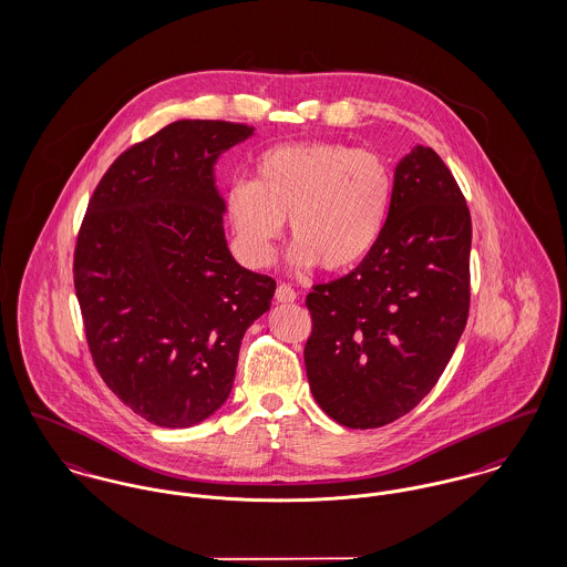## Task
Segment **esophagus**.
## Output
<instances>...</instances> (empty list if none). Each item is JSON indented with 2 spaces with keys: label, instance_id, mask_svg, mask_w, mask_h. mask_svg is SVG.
<instances>
[{
  "label": "esophagus",
  "instance_id": "34e87169",
  "mask_svg": "<svg viewBox=\"0 0 567 567\" xmlns=\"http://www.w3.org/2000/svg\"><path fill=\"white\" fill-rule=\"evenodd\" d=\"M275 298H277V302H295L297 292L290 284H279L277 290H275Z\"/></svg>",
  "mask_w": 567,
  "mask_h": 567
}]
</instances>
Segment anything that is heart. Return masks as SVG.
<instances>
[{
  "mask_svg": "<svg viewBox=\"0 0 567 567\" xmlns=\"http://www.w3.org/2000/svg\"><path fill=\"white\" fill-rule=\"evenodd\" d=\"M392 175L371 150L313 141L267 150L254 181H235L224 198L243 258L269 265L290 219L297 267L346 272L364 262L386 228Z\"/></svg>",
  "mask_w": 567,
  "mask_h": 567,
  "instance_id": "heart-1",
  "label": "heart"
}]
</instances>
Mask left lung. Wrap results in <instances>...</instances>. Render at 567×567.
Masks as SVG:
<instances>
[{"label":"left lung","instance_id":"left-lung-1","mask_svg":"<svg viewBox=\"0 0 567 567\" xmlns=\"http://www.w3.org/2000/svg\"><path fill=\"white\" fill-rule=\"evenodd\" d=\"M470 249L465 196L444 159L417 145L396 164L371 256L305 298L307 380L334 422L384 426L437 384L470 316Z\"/></svg>","mask_w":567,"mask_h":567}]
</instances>
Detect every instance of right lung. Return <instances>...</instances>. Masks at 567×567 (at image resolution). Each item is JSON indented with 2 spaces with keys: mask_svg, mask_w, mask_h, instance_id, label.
Returning <instances> with one entry per match:
<instances>
[{
  "mask_svg": "<svg viewBox=\"0 0 567 567\" xmlns=\"http://www.w3.org/2000/svg\"><path fill=\"white\" fill-rule=\"evenodd\" d=\"M254 134L175 121L127 147L93 189L74 247V290L93 364L157 426L209 417L233 390L240 339L275 279L235 262L213 164Z\"/></svg>",
  "mask_w": 567,
  "mask_h": 567,
  "instance_id": "obj_1",
  "label": "right lung"
}]
</instances>
